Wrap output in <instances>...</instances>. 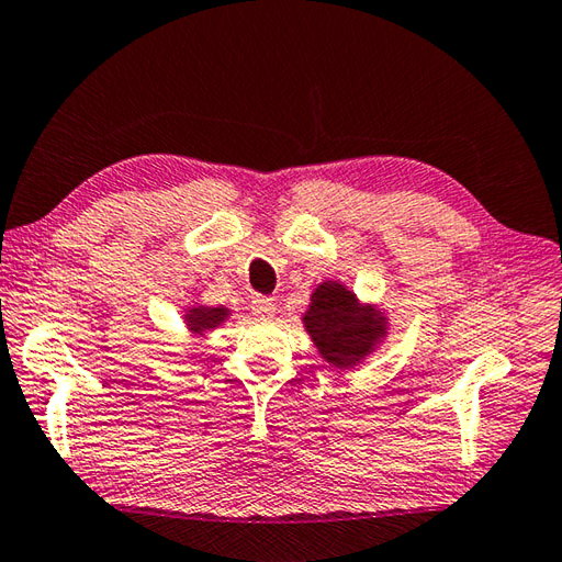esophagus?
Here are the masks:
<instances>
[{
	"mask_svg": "<svg viewBox=\"0 0 562 562\" xmlns=\"http://www.w3.org/2000/svg\"><path fill=\"white\" fill-rule=\"evenodd\" d=\"M251 313L256 318H270L276 316V299L270 296H256L251 302Z\"/></svg>",
	"mask_w": 562,
	"mask_h": 562,
	"instance_id": "1",
	"label": "esophagus"
}]
</instances>
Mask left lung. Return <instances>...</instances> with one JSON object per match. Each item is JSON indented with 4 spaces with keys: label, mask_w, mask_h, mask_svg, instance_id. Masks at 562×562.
Returning a JSON list of instances; mask_svg holds the SVG:
<instances>
[{
    "label": "left lung",
    "mask_w": 562,
    "mask_h": 562,
    "mask_svg": "<svg viewBox=\"0 0 562 562\" xmlns=\"http://www.w3.org/2000/svg\"><path fill=\"white\" fill-rule=\"evenodd\" d=\"M302 321L318 355L335 369H355L387 335L383 308L361 304L355 292L335 280L313 290Z\"/></svg>",
    "instance_id": "obj_1"
}]
</instances>
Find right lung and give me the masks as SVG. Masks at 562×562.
Listing matches in <instances>:
<instances>
[{
	"label": "right lung",
	"instance_id": "obj_1",
	"mask_svg": "<svg viewBox=\"0 0 562 562\" xmlns=\"http://www.w3.org/2000/svg\"><path fill=\"white\" fill-rule=\"evenodd\" d=\"M229 308L225 306H203V304H193L184 313V323L187 330L195 337H203L207 330H215L217 325L225 323L229 318Z\"/></svg>",
	"mask_w": 562,
	"mask_h": 562
}]
</instances>
